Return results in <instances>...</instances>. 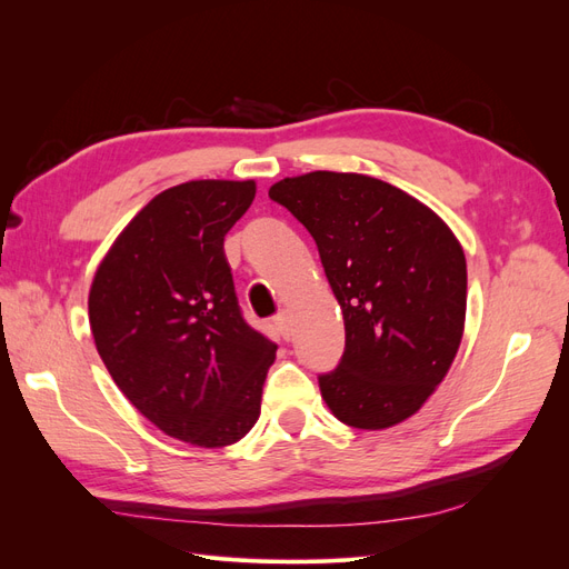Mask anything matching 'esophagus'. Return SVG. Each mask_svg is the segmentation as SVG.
<instances>
[{
  "instance_id": "obj_1",
  "label": "esophagus",
  "mask_w": 569,
  "mask_h": 569,
  "mask_svg": "<svg viewBox=\"0 0 569 569\" xmlns=\"http://www.w3.org/2000/svg\"><path fill=\"white\" fill-rule=\"evenodd\" d=\"M272 322H274V327H278L280 335H282L284 339H289V337H291V316H289V311L278 313V316L272 318Z\"/></svg>"
}]
</instances>
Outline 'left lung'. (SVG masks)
Listing matches in <instances>:
<instances>
[{
  "mask_svg": "<svg viewBox=\"0 0 569 569\" xmlns=\"http://www.w3.org/2000/svg\"><path fill=\"white\" fill-rule=\"evenodd\" d=\"M268 194L316 239L341 306L347 349L318 377L327 408L356 429L416 416L465 330L468 266L451 228L403 189L360 173L313 170Z\"/></svg>",
  "mask_w": 569,
  "mask_h": 569,
  "instance_id": "1",
  "label": "left lung"
}]
</instances>
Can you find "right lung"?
<instances>
[{"label": "right lung", "mask_w": 569, "mask_h": 569, "mask_svg": "<svg viewBox=\"0 0 569 569\" xmlns=\"http://www.w3.org/2000/svg\"><path fill=\"white\" fill-rule=\"evenodd\" d=\"M253 180H189L153 197L116 237L90 287V327L118 389L163 435L201 449L261 416L278 347L239 311L222 242Z\"/></svg>", "instance_id": "obj_1"}]
</instances>
